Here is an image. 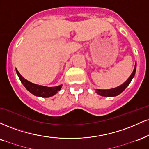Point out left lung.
Returning <instances> with one entry per match:
<instances>
[{"mask_svg": "<svg viewBox=\"0 0 149 149\" xmlns=\"http://www.w3.org/2000/svg\"><path fill=\"white\" fill-rule=\"evenodd\" d=\"M136 67H137V64L135 63V68H134V70L133 71H132V73H131V75L129 77L128 79L121 85L119 86L118 87H116V88L110 89H96V93H97L98 94H99L100 96H107V97H114V96H118V95L121 94V92H123V91H124V89H126L128 86L129 84L130 83L132 78H134V76H135V75Z\"/></svg>", "mask_w": 149, "mask_h": 149, "instance_id": "8db88e82", "label": "left lung"}]
</instances>
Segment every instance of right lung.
Segmentation results:
<instances>
[{
  "mask_svg": "<svg viewBox=\"0 0 149 149\" xmlns=\"http://www.w3.org/2000/svg\"><path fill=\"white\" fill-rule=\"evenodd\" d=\"M16 72H17L19 79H20L21 83L26 87L27 90L36 96H39V97L42 98L51 97V96H53L55 94H56L60 90L61 88H62V85L54 87H45V86L36 85V84L30 82L28 80L25 79L20 73H19L17 69H16Z\"/></svg>",
  "mask_w": 149,
  "mask_h": 149,
  "instance_id": "right-lung-1",
  "label": "right lung"
}]
</instances>
